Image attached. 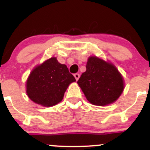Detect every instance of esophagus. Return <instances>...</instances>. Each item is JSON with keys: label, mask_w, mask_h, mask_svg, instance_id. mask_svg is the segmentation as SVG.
Wrapping results in <instances>:
<instances>
[{"label": "esophagus", "mask_w": 150, "mask_h": 150, "mask_svg": "<svg viewBox=\"0 0 150 150\" xmlns=\"http://www.w3.org/2000/svg\"><path fill=\"white\" fill-rule=\"evenodd\" d=\"M74 77H75V79H76V80H77L79 78H80V74H79V73H75V74H74Z\"/></svg>", "instance_id": "1"}]
</instances>
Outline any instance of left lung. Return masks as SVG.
Wrapping results in <instances>:
<instances>
[{"label": "left lung", "mask_w": 150, "mask_h": 150, "mask_svg": "<svg viewBox=\"0 0 150 150\" xmlns=\"http://www.w3.org/2000/svg\"><path fill=\"white\" fill-rule=\"evenodd\" d=\"M77 83L87 100L97 106L114 102L124 89L123 79L116 67L96 56L88 58L86 71Z\"/></svg>", "instance_id": "left-lung-1"}]
</instances>
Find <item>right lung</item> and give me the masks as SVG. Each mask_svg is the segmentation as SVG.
<instances>
[{
    "mask_svg": "<svg viewBox=\"0 0 150 150\" xmlns=\"http://www.w3.org/2000/svg\"><path fill=\"white\" fill-rule=\"evenodd\" d=\"M75 78L64 64L51 58L36 67L27 81V94L31 100L44 106L62 101L65 92Z\"/></svg>",
    "mask_w": 150,
    "mask_h": 150,
    "instance_id": "add662e5",
    "label": "right lung"
}]
</instances>
